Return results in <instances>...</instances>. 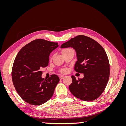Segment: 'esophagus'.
<instances>
[{
	"mask_svg": "<svg viewBox=\"0 0 126 126\" xmlns=\"http://www.w3.org/2000/svg\"><path fill=\"white\" fill-rule=\"evenodd\" d=\"M59 78H60V80H62V79H63V78H64V76H60V77H59Z\"/></svg>",
	"mask_w": 126,
	"mask_h": 126,
	"instance_id": "1",
	"label": "esophagus"
}]
</instances>
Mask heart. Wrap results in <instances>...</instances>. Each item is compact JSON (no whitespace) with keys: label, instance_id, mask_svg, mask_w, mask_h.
<instances>
[{"label":"heart","instance_id":"1","mask_svg":"<svg viewBox=\"0 0 126 126\" xmlns=\"http://www.w3.org/2000/svg\"><path fill=\"white\" fill-rule=\"evenodd\" d=\"M71 50H72V49H70V48H64V49H63L62 50V55H64V54H66V53L68 52V51H70ZM62 72H63V73H64V72H66L67 71V70L65 69H63L62 70Z\"/></svg>","mask_w":126,"mask_h":126}]
</instances>
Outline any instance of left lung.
Listing matches in <instances>:
<instances>
[{
	"instance_id": "1",
	"label": "left lung",
	"mask_w": 126,
	"mask_h": 126,
	"mask_svg": "<svg viewBox=\"0 0 126 126\" xmlns=\"http://www.w3.org/2000/svg\"><path fill=\"white\" fill-rule=\"evenodd\" d=\"M69 47L75 49L77 57L75 70L84 76L78 80L71 76L70 91L83 101L96 99L104 91L109 77V63L104 49L94 40L83 35L72 38L60 47Z\"/></svg>"
}]
</instances>
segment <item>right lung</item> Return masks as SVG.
<instances>
[{
	"label": "right lung",
	"mask_w": 126,
	"mask_h": 126,
	"mask_svg": "<svg viewBox=\"0 0 126 126\" xmlns=\"http://www.w3.org/2000/svg\"><path fill=\"white\" fill-rule=\"evenodd\" d=\"M59 46L57 43L36 39L22 48L15 59L12 80L17 93L26 102L40 105L52 97L59 81L56 75L47 80L41 77L42 68L48 65L50 53Z\"/></svg>",
	"instance_id": "add662e5"
}]
</instances>
